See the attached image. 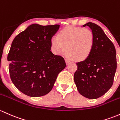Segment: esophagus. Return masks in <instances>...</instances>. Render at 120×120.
<instances>
[{
  "instance_id": "esophagus-1",
  "label": "esophagus",
  "mask_w": 120,
  "mask_h": 120,
  "mask_svg": "<svg viewBox=\"0 0 120 120\" xmlns=\"http://www.w3.org/2000/svg\"><path fill=\"white\" fill-rule=\"evenodd\" d=\"M65 62H66L67 64H68L71 63V60H69V59H65Z\"/></svg>"
}]
</instances>
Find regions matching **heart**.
Listing matches in <instances>:
<instances>
[{
    "mask_svg": "<svg viewBox=\"0 0 120 120\" xmlns=\"http://www.w3.org/2000/svg\"><path fill=\"white\" fill-rule=\"evenodd\" d=\"M94 44V35L88 28L68 26L59 32L57 38L51 39L52 49L55 54L65 53L73 60L83 61L89 57Z\"/></svg>",
    "mask_w": 120,
    "mask_h": 120,
    "instance_id": "heart-1",
    "label": "heart"
}]
</instances>
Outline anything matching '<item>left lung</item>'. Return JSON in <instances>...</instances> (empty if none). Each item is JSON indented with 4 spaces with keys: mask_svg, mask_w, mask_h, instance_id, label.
<instances>
[{
    "mask_svg": "<svg viewBox=\"0 0 120 120\" xmlns=\"http://www.w3.org/2000/svg\"><path fill=\"white\" fill-rule=\"evenodd\" d=\"M94 35V44L87 59L77 63L74 81L77 90L83 96L96 99L106 93L112 86L117 68L116 51L111 40L102 28L89 22Z\"/></svg>",
    "mask_w": 120,
    "mask_h": 120,
    "instance_id": "obj_1",
    "label": "left lung"
}]
</instances>
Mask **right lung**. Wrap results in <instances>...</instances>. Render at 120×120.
<instances>
[{
  "mask_svg": "<svg viewBox=\"0 0 120 120\" xmlns=\"http://www.w3.org/2000/svg\"><path fill=\"white\" fill-rule=\"evenodd\" d=\"M59 27L33 24L12 43L7 56L10 77L26 95L40 97L49 93L66 66L64 58L51 51V39Z\"/></svg>",
  "mask_w": 120,
  "mask_h": 120,
  "instance_id": "1",
  "label": "right lung"
}]
</instances>
